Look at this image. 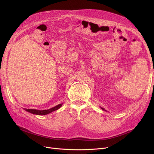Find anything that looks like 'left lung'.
<instances>
[{"label":"left lung","instance_id":"8db88e82","mask_svg":"<svg viewBox=\"0 0 154 154\" xmlns=\"http://www.w3.org/2000/svg\"><path fill=\"white\" fill-rule=\"evenodd\" d=\"M100 108H101V109H102L103 110H105V111H106V110H105V109H103V108H102V107H100Z\"/></svg>","mask_w":154,"mask_h":154}]
</instances>
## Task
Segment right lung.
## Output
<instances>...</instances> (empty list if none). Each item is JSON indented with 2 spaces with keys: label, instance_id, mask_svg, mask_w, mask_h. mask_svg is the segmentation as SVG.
<instances>
[{
  "label": "right lung",
  "instance_id": "obj_1",
  "mask_svg": "<svg viewBox=\"0 0 154 154\" xmlns=\"http://www.w3.org/2000/svg\"><path fill=\"white\" fill-rule=\"evenodd\" d=\"M63 103L57 105L52 108H51L50 109H47V110H36V109H24L26 111L31 113L32 114H35V115H38V116H43V115H47L48 114H50V113L55 111L57 110H58L62 106Z\"/></svg>",
  "mask_w": 154,
  "mask_h": 154
}]
</instances>
